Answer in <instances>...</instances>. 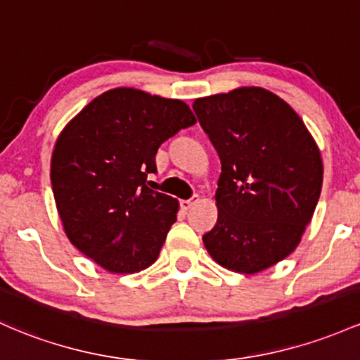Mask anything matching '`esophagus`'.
I'll return each instance as SVG.
<instances>
[{"label":"esophagus","instance_id":"1","mask_svg":"<svg viewBox=\"0 0 360 360\" xmlns=\"http://www.w3.org/2000/svg\"><path fill=\"white\" fill-rule=\"evenodd\" d=\"M198 201H200L198 196H193V198H189V200H183L181 201V208H183V210H191V208L195 207Z\"/></svg>","mask_w":360,"mask_h":360}]
</instances>
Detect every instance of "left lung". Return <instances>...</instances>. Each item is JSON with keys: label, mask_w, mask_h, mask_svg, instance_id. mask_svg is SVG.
<instances>
[{"label": "left lung", "mask_w": 360, "mask_h": 360, "mask_svg": "<svg viewBox=\"0 0 360 360\" xmlns=\"http://www.w3.org/2000/svg\"><path fill=\"white\" fill-rule=\"evenodd\" d=\"M222 162L219 219L203 236L217 263L258 274L290 255L313 219L323 162L301 117L262 86L196 98L193 104Z\"/></svg>", "instance_id": "8db88e82"}]
</instances>
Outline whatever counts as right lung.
Wrapping results in <instances>:
<instances>
[{
	"label": "right lung",
	"mask_w": 360,
	"mask_h": 360,
	"mask_svg": "<svg viewBox=\"0 0 360 360\" xmlns=\"http://www.w3.org/2000/svg\"><path fill=\"white\" fill-rule=\"evenodd\" d=\"M196 122L177 98L120 86L86 104L54 145L51 184L66 236L110 274L159 258L179 203L148 188L157 150Z\"/></svg>",
	"instance_id": "right-lung-1"
}]
</instances>
